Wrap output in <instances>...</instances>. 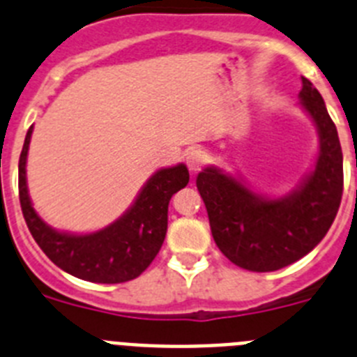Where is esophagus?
Here are the masks:
<instances>
[{
    "label": "esophagus",
    "instance_id": "34e87169",
    "mask_svg": "<svg viewBox=\"0 0 357 357\" xmlns=\"http://www.w3.org/2000/svg\"><path fill=\"white\" fill-rule=\"evenodd\" d=\"M208 163V153L204 149H201V147H195V149H192L188 155H186V165H188V169H190L192 172H197L201 171L202 167L206 165Z\"/></svg>",
    "mask_w": 357,
    "mask_h": 357
}]
</instances>
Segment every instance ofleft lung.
<instances>
[{
    "mask_svg": "<svg viewBox=\"0 0 357 357\" xmlns=\"http://www.w3.org/2000/svg\"><path fill=\"white\" fill-rule=\"evenodd\" d=\"M301 105L319 130V156L303 183L278 199L255 194L217 167L197 176L213 240L229 261L252 272H272L306 256L326 236L343 192L338 131L322 96L303 78Z\"/></svg>",
    "mask_w": 357,
    "mask_h": 357,
    "instance_id": "8db88e82",
    "label": "left lung"
}]
</instances>
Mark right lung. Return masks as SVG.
<instances>
[{
	"label": "right lung",
	"mask_w": 357,
	"mask_h": 357,
	"mask_svg": "<svg viewBox=\"0 0 357 357\" xmlns=\"http://www.w3.org/2000/svg\"><path fill=\"white\" fill-rule=\"evenodd\" d=\"M33 126L19 156V201L31 236L44 255L67 274L91 282H126L139 278L156 258L167 233L169 201L185 188L186 165L160 169L147 179L130 210L96 233H62L47 226L33 210L26 186V158Z\"/></svg>",
	"instance_id": "1"
}]
</instances>
